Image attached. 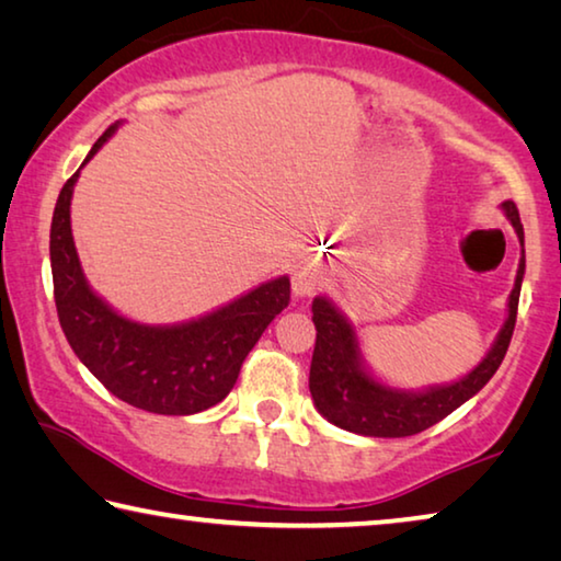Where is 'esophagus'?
Returning <instances> with one entry per match:
<instances>
[{"label":"esophagus","mask_w":561,"mask_h":561,"mask_svg":"<svg viewBox=\"0 0 561 561\" xmlns=\"http://www.w3.org/2000/svg\"><path fill=\"white\" fill-rule=\"evenodd\" d=\"M319 287H321V272L317 267L304 270L299 282H297V291L299 294H314Z\"/></svg>","instance_id":"esophagus-1"}]
</instances>
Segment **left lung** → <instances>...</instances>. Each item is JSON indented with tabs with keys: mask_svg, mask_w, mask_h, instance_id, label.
<instances>
[{
	"mask_svg": "<svg viewBox=\"0 0 561 561\" xmlns=\"http://www.w3.org/2000/svg\"><path fill=\"white\" fill-rule=\"evenodd\" d=\"M502 207H505L510 222L517 230L522 247H525L517 205L507 201L502 203ZM522 274H525V250H522L515 289L510 294V317L488 358H482V364L460 381L425 393H398L376 383L358 364V341L354 329L324 297H317L311 304L317 344L309 368V391L319 413L339 428L374 435V438H405V435H415L440 423L445 415H450L455 408L478 393L495 376L502 358H505L517 321Z\"/></svg>",
	"mask_w": 561,
	"mask_h": 561,
	"instance_id": "8db88e82",
	"label": "left lung"
}]
</instances>
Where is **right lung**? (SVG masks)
Masks as SVG:
<instances>
[{"mask_svg": "<svg viewBox=\"0 0 561 561\" xmlns=\"http://www.w3.org/2000/svg\"><path fill=\"white\" fill-rule=\"evenodd\" d=\"M116 126L93 144L83 163ZM79 170L66 180L51 220V277L59 324L73 354L108 391L140 411L201 413L232 391L242 360L270 321L289 304V279L279 277L244 294L215 314L183 327H144L118 317L89 289L71 237V195Z\"/></svg>", "mask_w": 561, "mask_h": 561, "instance_id": "add662e5", "label": "right lung"}]
</instances>
